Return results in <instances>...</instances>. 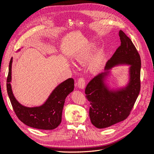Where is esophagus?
Masks as SVG:
<instances>
[{"label": "esophagus", "instance_id": "obj_1", "mask_svg": "<svg viewBox=\"0 0 154 154\" xmlns=\"http://www.w3.org/2000/svg\"><path fill=\"white\" fill-rule=\"evenodd\" d=\"M85 85V80L83 78H80L78 81V88L83 89Z\"/></svg>", "mask_w": 154, "mask_h": 154}]
</instances>
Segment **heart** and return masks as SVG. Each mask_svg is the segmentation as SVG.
<instances>
[{
  "mask_svg": "<svg viewBox=\"0 0 154 154\" xmlns=\"http://www.w3.org/2000/svg\"><path fill=\"white\" fill-rule=\"evenodd\" d=\"M94 52V48L92 45H88L75 57V62L79 64L87 63ZM88 64V69L91 73L99 72L103 65L104 57L101 51H97L91 58Z\"/></svg>",
  "mask_w": 154,
  "mask_h": 154,
  "instance_id": "heart-1",
  "label": "heart"
}]
</instances>
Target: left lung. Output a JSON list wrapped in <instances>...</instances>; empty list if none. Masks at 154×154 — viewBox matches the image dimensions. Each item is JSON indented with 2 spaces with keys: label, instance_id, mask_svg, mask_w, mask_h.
Wrapping results in <instances>:
<instances>
[{
  "label": "left lung",
  "instance_id": "8db88e82",
  "mask_svg": "<svg viewBox=\"0 0 154 154\" xmlns=\"http://www.w3.org/2000/svg\"><path fill=\"white\" fill-rule=\"evenodd\" d=\"M121 45L106 62L105 72L97 74L88 83L85 93L90 102L92 124L105 128L127 119L140 92L141 58L132 40L119 31ZM118 64H130L129 82L126 87L112 90L104 81L109 69Z\"/></svg>",
  "mask_w": 154,
  "mask_h": 154
}]
</instances>
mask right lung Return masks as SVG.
Listing matches in <instances>:
<instances>
[{
  "mask_svg": "<svg viewBox=\"0 0 154 154\" xmlns=\"http://www.w3.org/2000/svg\"><path fill=\"white\" fill-rule=\"evenodd\" d=\"M13 58L9 65L7 92L13 109L22 123L30 127L40 130H53L61 123L63 105L66 97L73 91L74 82L69 78L59 84L51 92L45 103L39 106L27 107L21 105L13 94L11 67Z\"/></svg>",
  "mask_w": 154,
  "mask_h": 154,
  "instance_id": "1",
  "label": "right lung"
}]
</instances>
